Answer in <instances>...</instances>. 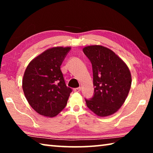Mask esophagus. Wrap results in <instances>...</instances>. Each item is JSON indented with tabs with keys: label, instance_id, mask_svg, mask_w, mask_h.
I'll use <instances>...</instances> for the list:
<instances>
[{
	"label": "esophagus",
	"instance_id": "1",
	"mask_svg": "<svg viewBox=\"0 0 153 153\" xmlns=\"http://www.w3.org/2000/svg\"><path fill=\"white\" fill-rule=\"evenodd\" d=\"M74 92H79V91H80V90H81V87L76 88H74Z\"/></svg>",
	"mask_w": 153,
	"mask_h": 153
}]
</instances>
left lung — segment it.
Wrapping results in <instances>:
<instances>
[{"mask_svg":"<svg viewBox=\"0 0 153 153\" xmlns=\"http://www.w3.org/2000/svg\"><path fill=\"white\" fill-rule=\"evenodd\" d=\"M92 63L94 95L86 105L100 117L115 113L125 102L131 84L126 64L110 49L100 45L83 48Z\"/></svg>","mask_w":153,"mask_h":153,"instance_id":"8db88e82","label":"left lung"}]
</instances>
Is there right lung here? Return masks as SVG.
<instances>
[{"label":"right lung","mask_w":153,"mask_h":153,"mask_svg":"<svg viewBox=\"0 0 153 153\" xmlns=\"http://www.w3.org/2000/svg\"><path fill=\"white\" fill-rule=\"evenodd\" d=\"M70 47L48 49L30 62L22 81L25 97L36 112L55 117L65 107L72 89L66 86L61 65Z\"/></svg>","instance_id":"1"}]
</instances>
